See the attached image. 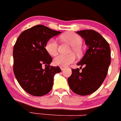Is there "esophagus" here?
Wrapping results in <instances>:
<instances>
[{
	"label": "esophagus",
	"instance_id": "obj_1",
	"mask_svg": "<svg viewBox=\"0 0 121 121\" xmlns=\"http://www.w3.org/2000/svg\"><path fill=\"white\" fill-rule=\"evenodd\" d=\"M60 67L62 71H63V70H64V69H65V68H66V67H64V66H60Z\"/></svg>",
	"mask_w": 121,
	"mask_h": 121
}]
</instances>
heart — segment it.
<instances>
[{
  "mask_svg": "<svg viewBox=\"0 0 121 121\" xmlns=\"http://www.w3.org/2000/svg\"><path fill=\"white\" fill-rule=\"evenodd\" d=\"M60 39L72 46V50L77 54L80 55L82 53L81 44L82 40L80 36L73 32H66L61 35ZM46 52L50 56H55L58 53V44L54 39L48 40L45 46ZM75 56L74 53L67 55H59L53 60L54 65L61 66H67L75 61Z\"/></svg>",
  "mask_w": 121,
  "mask_h": 121,
  "instance_id": "1",
  "label": "heart"
}]
</instances>
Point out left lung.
<instances>
[{"label": "left lung", "instance_id": "1", "mask_svg": "<svg viewBox=\"0 0 121 121\" xmlns=\"http://www.w3.org/2000/svg\"><path fill=\"white\" fill-rule=\"evenodd\" d=\"M76 33L84 39L88 49L77 64L80 65V68L71 69L68 83L75 94L87 95L97 91L105 79L111 64L110 47L107 40L95 30H84Z\"/></svg>", "mask_w": 121, "mask_h": 121}]
</instances>
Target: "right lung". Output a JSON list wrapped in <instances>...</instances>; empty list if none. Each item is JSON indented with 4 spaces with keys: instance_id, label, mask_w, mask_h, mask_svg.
I'll return each mask as SVG.
<instances>
[{
    "instance_id": "add662e5",
    "label": "right lung",
    "mask_w": 121,
    "mask_h": 121,
    "mask_svg": "<svg viewBox=\"0 0 121 121\" xmlns=\"http://www.w3.org/2000/svg\"><path fill=\"white\" fill-rule=\"evenodd\" d=\"M43 25H36L23 31L13 48V71L22 88L34 96L44 95L53 87L54 76L61 71L58 66H50L52 58L46 44L61 33ZM46 67L44 69L42 65Z\"/></svg>"
}]
</instances>
